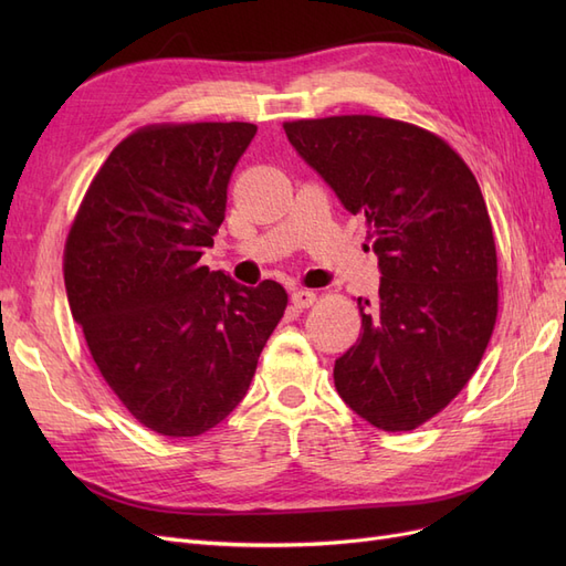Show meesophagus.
<instances>
[{
  "label": "esophagus",
  "instance_id": "34e87169",
  "mask_svg": "<svg viewBox=\"0 0 566 566\" xmlns=\"http://www.w3.org/2000/svg\"><path fill=\"white\" fill-rule=\"evenodd\" d=\"M290 300H293V304L297 306V310H310V306L316 302V293H314V290L297 287V290H293V295H290Z\"/></svg>",
  "mask_w": 566,
  "mask_h": 566
}]
</instances>
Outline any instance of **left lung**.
<instances>
[{
  "label": "left lung",
  "instance_id": "left-lung-1",
  "mask_svg": "<svg viewBox=\"0 0 566 566\" xmlns=\"http://www.w3.org/2000/svg\"><path fill=\"white\" fill-rule=\"evenodd\" d=\"M290 144L368 224L378 300L358 297L361 335L335 387L385 432L432 420L470 382L499 316V256L486 202L458 153L378 115L283 123Z\"/></svg>",
  "mask_w": 566,
  "mask_h": 566
}]
</instances>
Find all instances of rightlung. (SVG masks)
I'll use <instances>...</instances> for the list:
<instances>
[{"instance_id":"obj_1","label":"right lung","mask_w":566,"mask_h":566,"mask_svg":"<svg viewBox=\"0 0 566 566\" xmlns=\"http://www.w3.org/2000/svg\"><path fill=\"white\" fill-rule=\"evenodd\" d=\"M250 123H160L119 142L65 238L63 279L101 378L163 437H198L241 403L285 314L276 281L200 264L224 221Z\"/></svg>"}]
</instances>
